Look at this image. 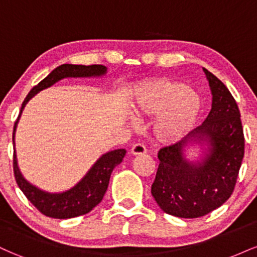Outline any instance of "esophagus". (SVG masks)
Returning <instances> with one entry per match:
<instances>
[{"label":"esophagus","instance_id":"34e87169","mask_svg":"<svg viewBox=\"0 0 257 257\" xmlns=\"http://www.w3.org/2000/svg\"><path fill=\"white\" fill-rule=\"evenodd\" d=\"M131 152L133 155H144V153H146V147L143 144H135L132 146Z\"/></svg>","mask_w":257,"mask_h":257}]
</instances>
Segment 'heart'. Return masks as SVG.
<instances>
[{
	"label": "heart",
	"mask_w": 257,
	"mask_h": 257,
	"mask_svg": "<svg viewBox=\"0 0 257 257\" xmlns=\"http://www.w3.org/2000/svg\"><path fill=\"white\" fill-rule=\"evenodd\" d=\"M202 105V96L193 88L169 79H152L135 89L132 108L138 117L158 113L153 122L155 137L162 143H174L192 131Z\"/></svg>",
	"instance_id": "heart-1"
}]
</instances>
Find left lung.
<instances>
[{
    "label": "left lung",
    "instance_id": "8db88e82",
    "mask_svg": "<svg viewBox=\"0 0 257 257\" xmlns=\"http://www.w3.org/2000/svg\"><path fill=\"white\" fill-rule=\"evenodd\" d=\"M204 70L213 104L204 122L185 140L159 150L151 193L164 213L184 219L204 216L231 197L244 157L240 112L227 87ZM187 142L205 146L197 162L183 155Z\"/></svg>",
    "mask_w": 257,
    "mask_h": 257
}]
</instances>
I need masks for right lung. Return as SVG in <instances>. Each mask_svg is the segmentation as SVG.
<instances>
[{"label": "right lung", "instance_id": "right-lung-1", "mask_svg": "<svg viewBox=\"0 0 257 257\" xmlns=\"http://www.w3.org/2000/svg\"><path fill=\"white\" fill-rule=\"evenodd\" d=\"M106 71L107 69L104 65L85 66V65L72 64H63L53 70L46 78L32 88L23 102L19 116H18L17 122L14 123L13 145L17 124L22 116V112L29 100L34 98L37 93L55 84L60 79L69 77H100V76H104ZM124 156L125 150L123 149L113 150V151L105 153L93 164V167L88 170V173L82 178L81 181L77 182L70 190L60 193L46 192V191L40 190L36 186L30 184L20 173L17 162L16 150H14L13 155V170L19 188L25 194L26 198L32 203V205L36 206L38 211H41L46 216L54 217V219H71V217L81 216V215L89 213L91 209L95 208L101 202L106 190H107L112 170L123 161Z\"/></svg>", "mask_w": 257, "mask_h": 257}]
</instances>
